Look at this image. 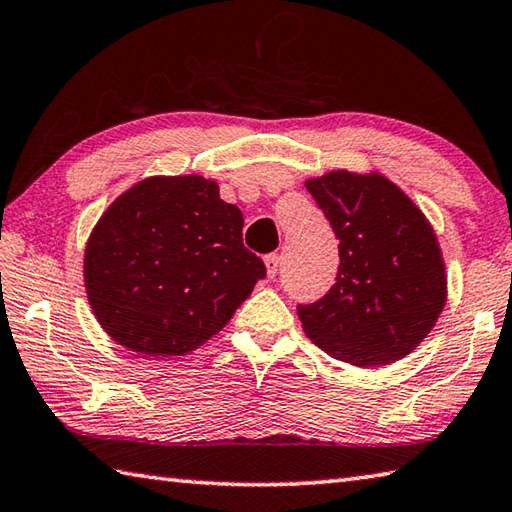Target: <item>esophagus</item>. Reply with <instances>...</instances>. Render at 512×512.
Instances as JSON below:
<instances>
[{
	"instance_id": "esophagus-1",
	"label": "esophagus",
	"mask_w": 512,
	"mask_h": 512,
	"mask_svg": "<svg viewBox=\"0 0 512 512\" xmlns=\"http://www.w3.org/2000/svg\"><path fill=\"white\" fill-rule=\"evenodd\" d=\"M264 264H266V275L268 280H273V277L277 275V266H280V255H266L264 257Z\"/></svg>"
}]
</instances>
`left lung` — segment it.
<instances>
[{"label":"left lung","mask_w":512,"mask_h":512,"mask_svg":"<svg viewBox=\"0 0 512 512\" xmlns=\"http://www.w3.org/2000/svg\"><path fill=\"white\" fill-rule=\"evenodd\" d=\"M340 239L336 284L297 306L313 345L356 367H383L427 338L448 275L423 210L380 172L333 170L304 181Z\"/></svg>","instance_id":"obj_1"}]
</instances>
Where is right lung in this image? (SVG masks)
Here are the masks:
<instances>
[{
    "mask_svg": "<svg viewBox=\"0 0 512 512\" xmlns=\"http://www.w3.org/2000/svg\"><path fill=\"white\" fill-rule=\"evenodd\" d=\"M241 210L199 174L147 176L102 212L85 248V291L107 336L147 358L192 353L266 275Z\"/></svg>",
    "mask_w": 512,
    "mask_h": 512,
    "instance_id": "add662e5",
    "label": "right lung"
}]
</instances>
